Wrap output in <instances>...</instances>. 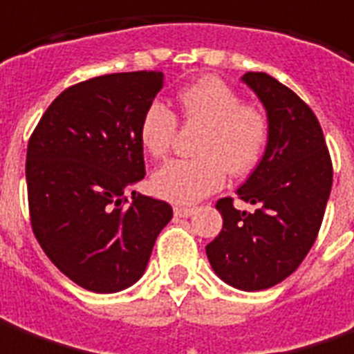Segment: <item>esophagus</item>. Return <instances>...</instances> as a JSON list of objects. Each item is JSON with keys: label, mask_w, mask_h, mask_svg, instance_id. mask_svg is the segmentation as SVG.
Instances as JSON below:
<instances>
[{"label": "esophagus", "mask_w": 354, "mask_h": 354, "mask_svg": "<svg viewBox=\"0 0 354 354\" xmlns=\"http://www.w3.org/2000/svg\"><path fill=\"white\" fill-rule=\"evenodd\" d=\"M173 212H175L177 218H191L192 214H194V208H191V206H175Z\"/></svg>", "instance_id": "1"}]
</instances>
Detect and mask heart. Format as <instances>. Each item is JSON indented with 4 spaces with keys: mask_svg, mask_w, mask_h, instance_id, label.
Returning <instances> with one entry per match:
<instances>
[{
    "mask_svg": "<svg viewBox=\"0 0 354 354\" xmlns=\"http://www.w3.org/2000/svg\"><path fill=\"white\" fill-rule=\"evenodd\" d=\"M183 117L204 125L196 160H173L152 175V191L165 201L191 204L223 187L227 171L247 175L260 163L270 140V121L260 107L243 104L237 90L218 77H204L179 92ZM177 117L162 102L146 107L138 138L148 156H167Z\"/></svg>",
    "mask_w": 354,
    "mask_h": 354,
    "instance_id": "1",
    "label": "heart"
}]
</instances>
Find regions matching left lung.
Listing matches in <instances>:
<instances>
[{
    "mask_svg": "<svg viewBox=\"0 0 354 354\" xmlns=\"http://www.w3.org/2000/svg\"><path fill=\"white\" fill-rule=\"evenodd\" d=\"M243 82L266 107L270 140L264 156L237 189L252 214L216 204L223 227L206 254L214 272L241 291L270 289L301 266L318 237L330 198L333 167L322 127L310 107L266 73H247Z\"/></svg>",
    "mask_w": 354,
    "mask_h": 354,
    "instance_id": "left-lung-1",
    "label": "left lung"
}]
</instances>
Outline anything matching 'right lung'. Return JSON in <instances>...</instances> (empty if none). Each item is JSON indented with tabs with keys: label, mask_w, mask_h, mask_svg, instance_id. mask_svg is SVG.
<instances>
[{
	"label": "right lung",
	"mask_w": 354,
	"mask_h": 354,
	"mask_svg": "<svg viewBox=\"0 0 354 354\" xmlns=\"http://www.w3.org/2000/svg\"><path fill=\"white\" fill-rule=\"evenodd\" d=\"M163 86L160 71L79 82L51 102L26 150L30 223L59 272L92 293H117L145 274L173 209L127 189L145 179L138 125Z\"/></svg>",
	"instance_id": "1"
}]
</instances>
